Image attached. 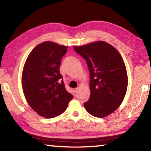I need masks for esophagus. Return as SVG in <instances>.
<instances>
[{"instance_id": "obj_1", "label": "esophagus", "mask_w": 151, "mask_h": 151, "mask_svg": "<svg viewBox=\"0 0 151 151\" xmlns=\"http://www.w3.org/2000/svg\"><path fill=\"white\" fill-rule=\"evenodd\" d=\"M78 91V88H76L74 89V93H76Z\"/></svg>"}]
</instances>
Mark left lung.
Listing matches in <instances>:
<instances>
[{"label": "left lung", "instance_id": "8db88e82", "mask_svg": "<svg viewBox=\"0 0 151 151\" xmlns=\"http://www.w3.org/2000/svg\"><path fill=\"white\" fill-rule=\"evenodd\" d=\"M73 48L86 60L90 73L91 96L84 106L94 116L109 115L121 105L127 93L128 76L122 57L104 41Z\"/></svg>", "mask_w": 151, "mask_h": 151}]
</instances>
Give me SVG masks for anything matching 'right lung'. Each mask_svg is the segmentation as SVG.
Listing matches in <instances>:
<instances>
[{
  "instance_id": "obj_1",
  "label": "right lung",
  "mask_w": 151,
  "mask_h": 151,
  "mask_svg": "<svg viewBox=\"0 0 151 151\" xmlns=\"http://www.w3.org/2000/svg\"><path fill=\"white\" fill-rule=\"evenodd\" d=\"M67 47L52 42L37 45L28 57L22 75L23 92L28 103L39 115H60L72 100L60 73L61 58Z\"/></svg>"
}]
</instances>
